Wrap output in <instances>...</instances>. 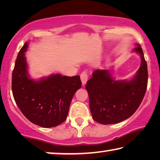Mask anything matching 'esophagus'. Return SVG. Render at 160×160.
Returning <instances> with one entry per match:
<instances>
[{
    "label": "esophagus",
    "instance_id": "34e87169",
    "mask_svg": "<svg viewBox=\"0 0 160 160\" xmlns=\"http://www.w3.org/2000/svg\"><path fill=\"white\" fill-rule=\"evenodd\" d=\"M80 79H81V81H82V85H85L87 82V81H88V72H87L86 71H83L82 73L80 74Z\"/></svg>",
    "mask_w": 160,
    "mask_h": 160
}]
</instances>
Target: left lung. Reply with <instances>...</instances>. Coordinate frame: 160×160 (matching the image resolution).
<instances>
[{
	"instance_id": "1",
	"label": "left lung",
	"mask_w": 160,
	"mask_h": 160,
	"mask_svg": "<svg viewBox=\"0 0 160 160\" xmlns=\"http://www.w3.org/2000/svg\"><path fill=\"white\" fill-rule=\"evenodd\" d=\"M133 51L140 55L141 65L131 80L116 81L110 70L97 69L87 82L90 112L97 122L104 125L121 122L141 104L148 86L147 62L140 44Z\"/></svg>"
}]
</instances>
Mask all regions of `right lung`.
Segmentation results:
<instances>
[{"label":"right lung","instance_id":"add662e5","mask_svg":"<svg viewBox=\"0 0 160 160\" xmlns=\"http://www.w3.org/2000/svg\"><path fill=\"white\" fill-rule=\"evenodd\" d=\"M19 52L12 75V91L19 109L29 121L43 128L60 125L67 118L70 102L81 88L79 75H51L39 81L29 78L25 52Z\"/></svg>","mask_w":160,"mask_h":160}]
</instances>
